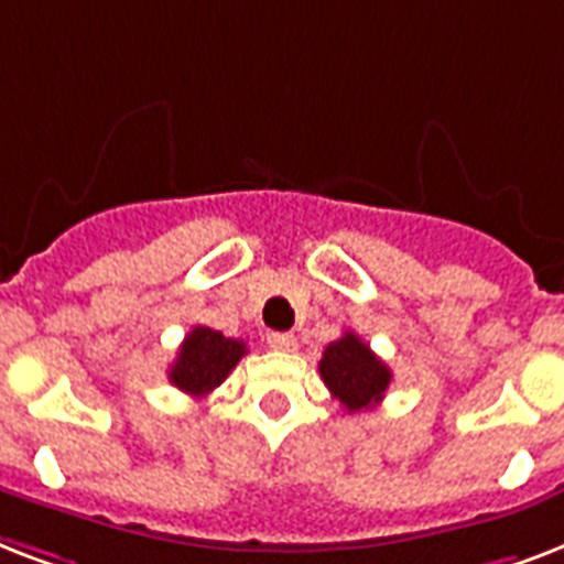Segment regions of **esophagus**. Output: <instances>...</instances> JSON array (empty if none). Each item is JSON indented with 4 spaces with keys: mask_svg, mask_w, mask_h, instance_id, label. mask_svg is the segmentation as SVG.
Wrapping results in <instances>:
<instances>
[{
    "mask_svg": "<svg viewBox=\"0 0 564 564\" xmlns=\"http://www.w3.org/2000/svg\"><path fill=\"white\" fill-rule=\"evenodd\" d=\"M268 347L279 352H291L296 347V338L291 332H270L268 335Z\"/></svg>",
    "mask_w": 564,
    "mask_h": 564,
    "instance_id": "1",
    "label": "esophagus"
}]
</instances>
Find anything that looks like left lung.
<instances>
[{
  "mask_svg": "<svg viewBox=\"0 0 564 564\" xmlns=\"http://www.w3.org/2000/svg\"><path fill=\"white\" fill-rule=\"evenodd\" d=\"M321 377L347 412L379 405L391 386V370L356 332H344L338 341L323 350Z\"/></svg>",
  "mask_w": 564,
  "mask_h": 564,
  "instance_id": "left-lung-1",
  "label": "left lung"
}]
</instances>
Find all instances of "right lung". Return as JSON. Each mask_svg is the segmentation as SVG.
<instances>
[{"label": "right lung", "mask_w": 564, "mask_h": 564, "mask_svg": "<svg viewBox=\"0 0 564 564\" xmlns=\"http://www.w3.org/2000/svg\"><path fill=\"white\" fill-rule=\"evenodd\" d=\"M247 356V344L226 338L208 326H194L178 347L176 361L170 365V382L191 397L212 394L232 368Z\"/></svg>", "instance_id": "1"}]
</instances>
